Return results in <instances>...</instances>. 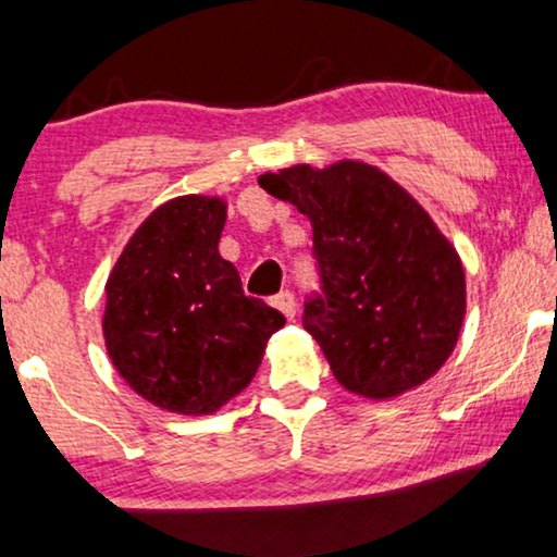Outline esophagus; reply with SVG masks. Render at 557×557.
<instances>
[{"mask_svg":"<svg viewBox=\"0 0 557 557\" xmlns=\"http://www.w3.org/2000/svg\"><path fill=\"white\" fill-rule=\"evenodd\" d=\"M272 306L277 308V311L285 313V319H296V296H293L290 290L280 293V296L272 298Z\"/></svg>","mask_w":557,"mask_h":557,"instance_id":"1","label":"esophagus"}]
</instances>
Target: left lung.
<instances>
[{
	"label": "left lung",
	"instance_id": "obj_1",
	"mask_svg": "<svg viewBox=\"0 0 557 557\" xmlns=\"http://www.w3.org/2000/svg\"><path fill=\"white\" fill-rule=\"evenodd\" d=\"M311 220L321 293L304 326L334 379L366 399H392L446 363L467 311L465 267L431 214L376 165L300 163L259 176Z\"/></svg>",
	"mask_w": 557,
	"mask_h": 557
}]
</instances>
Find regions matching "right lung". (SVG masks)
I'll list each match as a JSON object with an SVG mask.
<instances>
[{
    "label": "right lung",
    "mask_w": 557,
    "mask_h": 557,
    "mask_svg": "<svg viewBox=\"0 0 557 557\" xmlns=\"http://www.w3.org/2000/svg\"><path fill=\"white\" fill-rule=\"evenodd\" d=\"M227 207L186 194L134 231L106 283L111 363L160 410L212 414L251 384L285 317L240 287L220 257Z\"/></svg>",
    "instance_id": "1"
}]
</instances>
